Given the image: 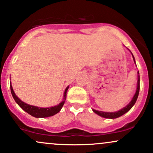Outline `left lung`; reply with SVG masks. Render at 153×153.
Returning a JSON list of instances; mask_svg holds the SVG:
<instances>
[{
  "label": "left lung",
  "mask_w": 153,
  "mask_h": 153,
  "mask_svg": "<svg viewBox=\"0 0 153 153\" xmlns=\"http://www.w3.org/2000/svg\"><path fill=\"white\" fill-rule=\"evenodd\" d=\"M132 58H133L134 62H135V58H134L133 55H132ZM137 74H138V77H137V79H138V80H137V90H136L135 94L134 95V96H133V97H132V100L130 101V103L128 104V105H126V107H125V108H123V109L120 110L119 111L114 112V113H108V112L98 111V110H93V111L95 113H96L98 115H100V116H101V117H105V118H110V119L117 118V117L122 116L123 115H124V114L126 113L127 112L129 111V110L132 108V106L135 105L136 100H137V97H138V95H139V91H140V75H139V72H137Z\"/></svg>",
  "instance_id": "obj_1"
}]
</instances>
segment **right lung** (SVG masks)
Here are the masks:
<instances>
[{
    "label": "right lung",
    "instance_id": "obj_1",
    "mask_svg": "<svg viewBox=\"0 0 153 153\" xmlns=\"http://www.w3.org/2000/svg\"><path fill=\"white\" fill-rule=\"evenodd\" d=\"M68 88L69 86H68V87L66 88L65 92H64L63 100H62V102H60V103H59L58 105L51 107V108H39V107L30 105L25 103V102L20 100V99L16 96L11 85H10V91H11V94L13 95V97L14 98L15 101H16L18 105L21 107L23 110H25L26 113L36 117H47L53 116V115H56V114L60 112V110H61L64 103H65V101L66 100V95H67L66 93H67L68 90Z\"/></svg>",
    "mask_w": 153,
    "mask_h": 153
}]
</instances>
